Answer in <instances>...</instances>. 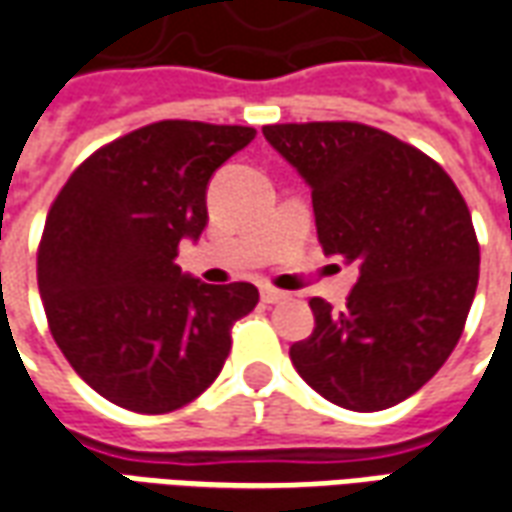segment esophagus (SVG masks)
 Instances as JSON below:
<instances>
[{"instance_id":"obj_1","label":"esophagus","mask_w":512,"mask_h":512,"mask_svg":"<svg viewBox=\"0 0 512 512\" xmlns=\"http://www.w3.org/2000/svg\"><path fill=\"white\" fill-rule=\"evenodd\" d=\"M260 299H263V304H279V301L285 299V293L277 288H260Z\"/></svg>"}]
</instances>
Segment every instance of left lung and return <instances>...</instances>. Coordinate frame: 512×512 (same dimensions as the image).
<instances>
[{"label": "left lung", "mask_w": 512, "mask_h": 512, "mask_svg": "<svg viewBox=\"0 0 512 512\" xmlns=\"http://www.w3.org/2000/svg\"><path fill=\"white\" fill-rule=\"evenodd\" d=\"M263 134L312 189L323 252L359 263L343 312L312 299L290 345L307 384L351 411L425 386L458 345L480 277L472 213L444 169L365 123H282Z\"/></svg>", "instance_id": "obj_1"}]
</instances>
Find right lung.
<instances>
[{"instance_id": "1", "label": "right lung", "mask_w": 512, "mask_h": 512, "mask_svg": "<svg viewBox=\"0 0 512 512\" xmlns=\"http://www.w3.org/2000/svg\"><path fill=\"white\" fill-rule=\"evenodd\" d=\"M249 126L161 120L73 169L38 246V288L54 343L115 406L167 414L222 373L230 329L255 310L249 282L180 274L183 238L208 224L216 169L255 139Z\"/></svg>"}]
</instances>
